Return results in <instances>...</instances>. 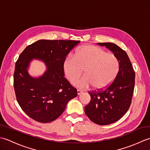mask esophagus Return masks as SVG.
Masks as SVG:
<instances>
[{"instance_id": "1", "label": "esophagus", "mask_w": 150, "mask_h": 150, "mask_svg": "<svg viewBox=\"0 0 150 150\" xmlns=\"http://www.w3.org/2000/svg\"><path fill=\"white\" fill-rule=\"evenodd\" d=\"M81 93H82V91H81V90H79V89L77 90V94H78V95H79V94H81Z\"/></svg>"}]
</instances>
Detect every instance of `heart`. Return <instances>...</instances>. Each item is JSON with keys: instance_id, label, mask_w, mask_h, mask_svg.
Segmentation results:
<instances>
[{"instance_id": "obj_1", "label": "heart", "mask_w": 150, "mask_h": 150, "mask_svg": "<svg viewBox=\"0 0 150 150\" xmlns=\"http://www.w3.org/2000/svg\"><path fill=\"white\" fill-rule=\"evenodd\" d=\"M66 78L72 81L84 69L85 76L72 82L75 86L87 88L91 86L102 89L111 84L119 70V61L114 54L92 45L79 48L74 57H66L63 64Z\"/></svg>"}]
</instances>
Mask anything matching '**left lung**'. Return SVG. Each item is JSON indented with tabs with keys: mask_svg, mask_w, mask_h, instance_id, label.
Listing matches in <instances>:
<instances>
[{
	"mask_svg": "<svg viewBox=\"0 0 150 150\" xmlns=\"http://www.w3.org/2000/svg\"><path fill=\"white\" fill-rule=\"evenodd\" d=\"M112 51L119 61V70L114 81L105 89L90 91V103L85 112L98 125H108L118 121L126 113L131 103L135 73L127 53L114 43L98 42Z\"/></svg>",
	"mask_w": 150,
	"mask_h": 150,
	"instance_id": "8db88e82",
	"label": "left lung"
}]
</instances>
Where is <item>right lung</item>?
Masks as SVG:
<instances>
[{"instance_id":"obj_1","label":"right lung","mask_w":150,"mask_h":150,"mask_svg":"<svg viewBox=\"0 0 150 150\" xmlns=\"http://www.w3.org/2000/svg\"><path fill=\"white\" fill-rule=\"evenodd\" d=\"M79 41L41 39L28 45L15 63L13 86L16 98L25 113L35 121L48 123L62 115L77 90L64 77L63 62ZM38 59L47 65L39 78L28 72L31 60Z\"/></svg>"}]
</instances>
